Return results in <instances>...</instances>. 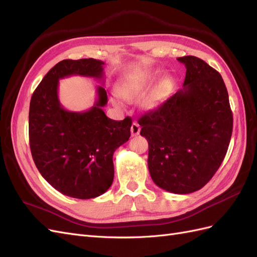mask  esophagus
Listing matches in <instances>:
<instances>
[{"instance_id": "34e87169", "label": "esophagus", "mask_w": 257, "mask_h": 257, "mask_svg": "<svg viewBox=\"0 0 257 257\" xmlns=\"http://www.w3.org/2000/svg\"><path fill=\"white\" fill-rule=\"evenodd\" d=\"M139 132H141V126H139V124L134 122L133 124H132L131 126V134L132 136H137L139 134Z\"/></svg>"}]
</instances>
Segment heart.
Masks as SVG:
<instances>
[{"label":"heart","instance_id":"obj_1","mask_svg":"<svg viewBox=\"0 0 257 257\" xmlns=\"http://www.w3.org/2000/svg\"><path fill=\"white\" fill-rule=\"evenodd\" d=\"M149 79L150 78H141L137 80H130L124 82L120 89H119V93L120 95L127 100H133L136 99L137 97L141 96L144 91L146 90L148 83H149ZM170 85V81L169 79H164L162 80L161 83L155 88L149 95H148L142 103V107L145 108V109H150L152 108L155 103L165 94L166 90L169 88Z\"/></svg>","mask_w":257,"mask_h":257}]
</instances>
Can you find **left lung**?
I'll list each match as a JSON object with an SVG mask.
<instances>
[{"label":"left lung","instance_id":"8db88e82","mask_svg":"<svg viewBox=\"0 0 257 257\" xmlns=\"http://www.w3.org/2000/svg\"><path fill=\"white\" fill-rule=\"evenodd\" d=\"M185 65L183 89L138 119L149 144L148 168L153 182L175 194L200 190L226 155L232 112L222 76L193 56Z\"/></svg>","mask_w":257,"mask_h":257}]
</instances>
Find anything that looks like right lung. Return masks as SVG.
Masks as SVG:
<instances>
[{"mask_svg": "<svg viewBox=\"0 0 257 257\" xmlns=\"http://www.w3.org/2000/svg\"><path fill=\"white\" fill-rule=\"evenodd\" d=\"M103 65L95 59L59 62L37 85L30 103L29 141L38 172L54 189L74 198H94L110 188L113 152L131 136L130 116L115 121L103 111L107 93L100 85L97 100L87 111H67L60 104V79L79 75L104 80Z\"/></svg>", "mask_w": 257, "mask_h": 257, "instance_id": "1", "label": "right lung"}]
</instances>
